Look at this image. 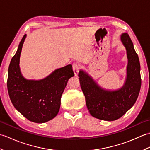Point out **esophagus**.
<instances>
[{
	"mask_svg": "<svg viewBox=\"0 0 150 150\" xmlns=\"http://www.w3.org/2000/svg\"><path fill=\"white\" fill-rule=\"evenodd\" d=\"M80 68H81V65L79 64V63L75 62L73 64V72H74V74L75 76H77Z\"/></svg>",
	"mask_w": 150,
	"mask_h": 150,
	"instance_id": "esophagus-1",
	"label": "esophagus"
}]
</instances>
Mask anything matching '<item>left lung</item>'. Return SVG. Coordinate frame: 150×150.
<instances>
[{"label":"left lung","instance_id":"obj_1","mask_svg":"<svg viewBox=\"0 0 150 150\" xmlns=\"http://www.w3.org/2000/svg\"><path fill=\"white\" fill-rule=\"evenodd\" d=\"M120 39L126 48L128 59L126 78L122 87L115 90H106L100 87L84 70L81 69L79 73L88 109L91 116L100 120L113 121L124 115L135 103L141 90L138 55L128 33H123Z\"/></svg>","mask_w":150,"mask_h":150}]
</instances>
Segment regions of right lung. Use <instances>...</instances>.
I'll list each match as a JSON object with an SVG mask.
<instances>
[{"label": "right lung", "instance_id": "1", "mask_svg": "<svg viewBox=\"0 0 150 150\" xmlns=\"http://www.w3.org/2000/svg\"><path fill=\"white\" fill-rule=\"evenodd\" d=\"M26 34L19 43L8 68L7 86L15 109L31 122L44 123L58 114L60 98L69 79L74 76L72 65L55 69L40 80H29L20 69V57Z\"/></svg>", "mask_w": 150, "mask_h": 150}]
</instances>
